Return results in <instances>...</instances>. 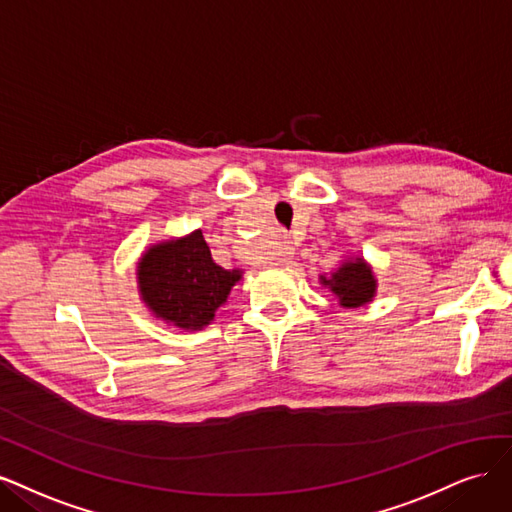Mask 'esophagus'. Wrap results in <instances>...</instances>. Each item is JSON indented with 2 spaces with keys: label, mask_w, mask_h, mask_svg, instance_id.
Wrapping results in <instances>:
<instances>
[{
  "label": "esophagus",
  "mask_w": 512,
  "mask_h": 512,
  "mask_svg": "<svg viewBox=\"0 0 512 512\" xmlns=\"http://www.w3.org/2000/svg\"><path fill=\"white\" fill-rule=\"evenodd\" d=\"M280 266H289L291 259H293V249L289 244H283V249H280Z\"/></svg>",
  "instance_id": "34e87169"
}]
</instances>
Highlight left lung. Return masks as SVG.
I'll use <instances>...</instances> for the list:
<instances>
[{"label": "left lung", "mask_w": 512, "mask_h": 512, "mask_svg": "<svg viewBox=\"0 0 512 512\" xmlns=\"http://www.w3.org/2000/svg\"><path fill=\"white\" fill-rule=\"evenodd\" d=\"M319 283L334 293V298L342 308H361L376 298L378 280L370 263L349 255L340 261V266L332 274H321Z\"/></svg>", "instance_id": "obj_1"}]
</instances>
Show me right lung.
I'll use <instances>...</instances> for the list:
<instances>
[{
  "label": "right lung",
  "instance_id": "obj_1",
  "mask_svg": "<svg viewBox=\"0 0 512 512\" xmlns=\"http://www.w3.org/2000/svg\"><path fill=\"white\" fill-rule=\"evenodd\" d=\"M242 270L214 263L202 229L148 246L136 266L138 295L155 319L185 332H200L214 321Z\"/></svg>",
  "mask_w": 512,
  "mask_h": 512
}]
</instances>
